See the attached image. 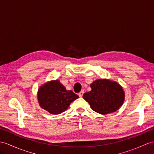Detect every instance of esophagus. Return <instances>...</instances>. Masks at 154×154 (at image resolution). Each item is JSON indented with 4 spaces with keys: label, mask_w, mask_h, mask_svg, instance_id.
Here are the masks:
<instances>
[{
    "label": "esophagus",
    "mask_w": 154,
    "mask_h": 154,
    "mask_svg": "<svg viewBox=\"0 0 154 154\" xmlns=\"http://www.w3.org/2000/svg\"><path fill=\"white\" fill-rule=\"evenodd\" d=\"M84 91L82 90V91H81L79 93H78V95H79L80 97H82V96H83V95H84Z\"/></svg>",
    "instance_id": "obj_1"
}]
</instances>
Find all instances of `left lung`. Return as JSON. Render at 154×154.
Instances as JSON below:
<instances>
[{"mask_svg":"<svg viewBox=\"0 0 154 154\" xmlns=\"http://www.w3.org/2000/svg\"><path fill=\"white\" fill-rule=\"evenodd\" d=\"M91 90L85 93L83 98L93 110L106 114L119 109L124 101L125 94L118 83L108 80H97L90 85Z\"/></svg>","mask_w":154,"mask_h":154,"instance_id":"left-lung-1","label":"left lung"}]
</instances>
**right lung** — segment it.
Here are the masks:
<instances>
[{"label": "right lung", "mask_w": 154, "mask_h": 154, "mask_svg": "<svg viewBox=\"0 0 154 154\" xmlns=\"http://www.w3.org/2000/svg\"><path fill=\"white\" fill-rule=\"evenodd\" d=\"M78 97L71 90H66L58 80L44 84L40 87L38 92L40 106L53 114H61Z\"/></svg>", "instance_id": "obj_1"}]
</instances>
